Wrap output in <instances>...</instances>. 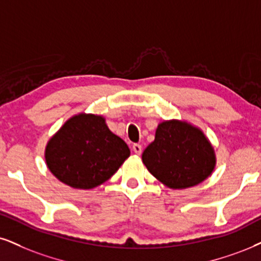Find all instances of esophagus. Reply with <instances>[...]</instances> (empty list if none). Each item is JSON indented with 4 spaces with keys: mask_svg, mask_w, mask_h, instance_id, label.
<instances>
[{
    "mask_svg": "<svg viewBox=\"0 0 261 261\" xmlns=\"http://www.w3.org/2000/svg\"><path fill=\"white\" fill-rule=\"evenodd\" d=\"M133 151L136 153H138V155H140L141 151H143V149H141V145L140 144H133Z\"/></svg>",
    "mask_w": 261,
    "mask_h": 261,
    "instance_id": "obj_1",
    "label": "esophagus"
}]
</instances>
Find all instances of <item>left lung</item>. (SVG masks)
I'll return each mask as SVG.
<instances>
[{"mask_svg":"<svg viewBox=\"0 0 261 261\" xmlns=\"http://www.w3.org/2000/svg\"><path fill=\"white\" fill-rule=\"evenodd\" d=\"M146 168L161 182L186 189L207 179L215 156L204 134L191 124L166 121L159 124L155 140L143 152Z\"/></svg>","mask_w":261,"mask_h":261,"instance_id":"8db88e82","label":"left lung"}]
</instances>
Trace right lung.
<instances>
[{
    "mask_svg": "<svg viewBox=\"0 0 261 261\" xmlns=\"http://www.w3.org/2000/svg\"><path fill=\"white\" fill-rule=\"evenodd\" d=\"M129 147L115 136L101 116H73L46 147L48 168L64 184L93 189L115 174Z\"/></svg>",
    "mask_w": 261,
    "mask_h": 261,
    "instance_id": "right-lung-1",
    "label": "right lung"
}]
</instances>
